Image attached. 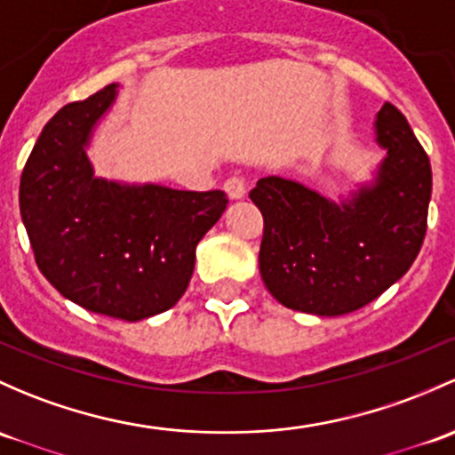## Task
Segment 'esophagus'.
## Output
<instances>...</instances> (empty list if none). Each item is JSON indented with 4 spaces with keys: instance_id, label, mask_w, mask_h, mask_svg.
<instances>
[{
    "instance_id": "1",
    "label": "esophagus",
    "mask_w": 455,
    "mask_h": 455,
    "mask_svg": "<svg viewBox=\"0 0 455 455\" xmlns=\"http://www.w3.org/2000/svg\"><path fill=\"white\" fill-rule=\"evenodd\" d=\"M224 191H227L231 200H240L243 198V194H246V183H243L242 176H231V179H227V183H224Z\"/></svg>"
}]
</instances>
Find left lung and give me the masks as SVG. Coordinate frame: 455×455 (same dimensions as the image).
<instances>
[{
    "instance_id": "1",
    "label": "left lung",
    "mask_w": 455,
    "mask_h": 455,
    "mask_svg": "<svg viewBox=\"0 0 455 455\" xmlns=\"http://www.w3.org/2000/svg\"><path fill=\"white\" fill-rule=\"evenodd\" d=\"M386 156L371 183L338 200L266 176L251 200L264 215L259 272L285 307L342 315L375 300L417 259L432 198V167L408 119L386 102L375 115Z\"/></svg>"
}]
</instances>
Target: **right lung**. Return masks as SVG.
<instances>
[{
  "label": "right lung",
  "mask_w": 455,
  "mask_h": 455,
  "mask_svg": "<svg viewBox=\"0 0 455 455\" xmlns=\"http://www.w3.org/2000/svg\"><path fill=\"white\" fill-rule=\"evenodd\" d=\"M117 87L67 104L45 124L23 167L19 209L38 270L65 299L137 323L179 303L194 275L196 246L228 200L220 189L95 176L87 148Z\"/></svg>",
  "instance_id": "add662e5"
}]
</instances>
